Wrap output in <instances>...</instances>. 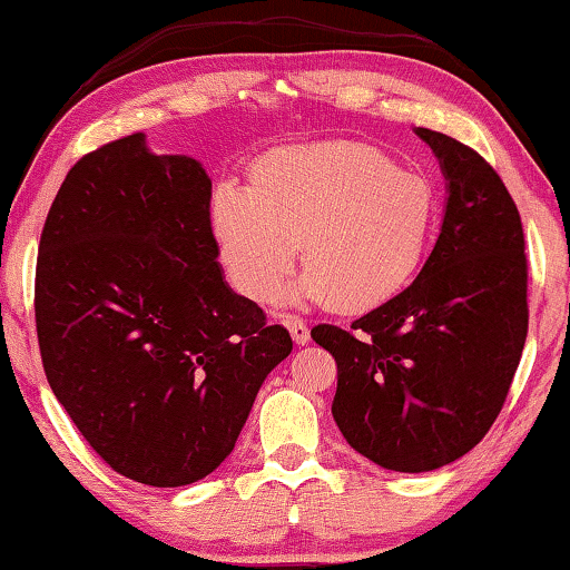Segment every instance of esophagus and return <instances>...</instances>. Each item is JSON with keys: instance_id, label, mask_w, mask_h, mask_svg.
Returning <instances> with one entry per match:
<instances>
[{"instance_id": "obj_1", "label": "esophagus", "mask_w": 570, "mask_h": 570, "mask_svg": "<svg viewBox=\"0 0 570 570\" xmlns=\"http://www.w3.org/2000/svg\"><path fill=\"white\" fill-rule=\"evenodd\" d=\"M286 327H288V332H292V337H294L296 345H306V342L312 340L309 324H306V322L299 320V317H288V320H286Z\"/></svg>"}]
</instances>
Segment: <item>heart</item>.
<instances>
[{"instance_id": "1", "label": "heart", "mask_w": 570, "mask_h": 570, "mask_svg": "<svg viewBox=\"0 0 570 570\" xmlns=\"http://www.w3.org/2000/svg\"><path fill=\"white\" fill-rule=\"evenodd\" d=\"M439 220L436 187L363 141L282 147L250 169V187L225 183L213 223L233 282L271 304L292 276L294 296L357 314L393 299L426 261Z\"/></svg>"}]
</instances>
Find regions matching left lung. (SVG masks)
<instances>
[{"label": "left lung", "mask_w": 570, "mask_h": 570, "mask_svg": "<svg viewBox=\"0 0 570 570\" xmlns=\"http://www.w3.org/2000/svg\"><path fill=\"white\" fill-rule=\"evenodd\" d=\"M449 179L439 240L415 282L312 340L337 363L332 415L357 454L393 472L464 456L500 415L528 337V256L518 205L480 151L431 129Z\"/></svg>", "instance_id": "left-lung-1"}]
</instances>
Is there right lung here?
<instances>
[{"mask_svg":"<svg viewBox=\"0 0 570 570\" xmlns=\"http://www.w3.org/2000/svg\"><path fill=\"white\" fill-rule=\"evenodd\" d=\"M210 195L200 161L131 134L70 167L40 236L48 383L96 454L149 487L218 469L292 352L286 327L223 282Z\"/></svg>","mask_w":570,"mask_h":570,"instance_id":"add662e5","label":"right lung"}]
</instances>
